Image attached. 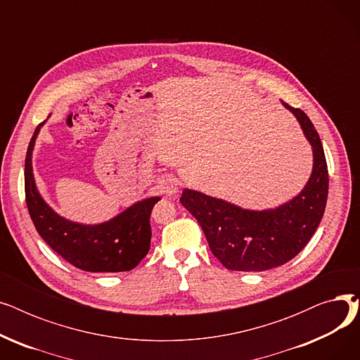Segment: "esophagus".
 I'll return each instance as SVG.
<instances>
[{
  "mask_svg": "<svg viewBox=\"0 0 360 360\" xmlns=\"http://www.w3.org/2000/svg\"><path fill=\"white\" fill-rule=\"evenodd\" d=\"M159 191L167 197H174L176 193H178V181L175 178H170V176H166V178H162L159 181Z\"/></svg>",
  "mask_w": 360,
  "mask_h": 360,
  "instance_id": "1",
  "label": "esophagus"
}]
</instances>
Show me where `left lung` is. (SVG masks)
<instances>
[{"label":"left lung","mask_w":360,"mask_h":360,"mask_svg":"<svg viewBox=\"0 0 360 360\" xmlns=\"http://www.w3.org/2000/svg\"><path fill=\"white\" fill-rule=\"evenodd\" d=\"M42 125L33 132L25 162L26 204L37 233L56 254L80 270L120 273L137 267L150 250V214L160 198L139 201L101 224H82L58 216L37 193L32 170V151Z\"/></svg>","instance_id":"left-lung-1"}]
</instances>
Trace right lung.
I'll list each match as a JSON object with an SVG mask.
<instances>
[{"mask_svg":"<svg viewBox=\"0 0 360 360\" xmlns=\"http://www.w3.org/2000/svg\"><path fill=\"white\" fill-rule=\"evenodd\" d=\"M285 106L297 118L314 151V169L299 195L274 210H243L198 191L184 190L181 202L200 223L213 255L228 270L266 271L295 258L318 229L328 197V167L314 124L304 110Z\"/></svg>","mask_w":360,"mask_h":360,"instance_id":"right-lung-1","label":"right lung"}]
</instances>
